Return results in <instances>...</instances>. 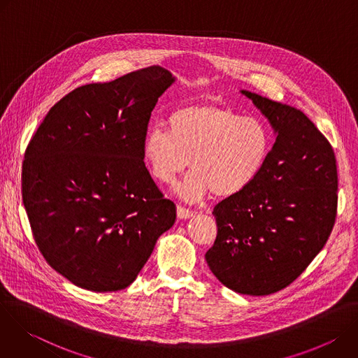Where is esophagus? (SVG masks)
<instances>
[{
  "label": "esophagus",
  "mask_w": 358,
  "mask_h": 358,
  "mask_svg": "<svg viewBox=\"0 0 358 358\" xmlns=\"http://www.w3.org/2000/svg\"><path fill=\"white\" fill-rule=\"evenodd\" d=\"M192 211L191 210H188V208H185V207H182V206H178L177 207V215H178V218L180 220H187V218H189V217H192Z\"/></svg>",
  "instance_id": "esophagus-1"
}]
</instances>
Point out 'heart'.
Masks as SVG:
<instances>
[{"mask_svg": "<svg viewBox=\"0 0 358 358\" xmlns=\"http://www.w3.org/2000/svg\"><path fill=\"white\" fill-rule=\"evenodd\" d=\"M169 131L152 127L143 141V159L151 176L171 184L187 169L180 187L189 201L213 191L229 198L249 188L264 171L272 150V134L259 119L243 117L231 108L189 103L176 109Z\"/></svg>", "mask_w": 358, "mask_h": 358, "instance_id": "1", "label": "heart"}]
</instances>
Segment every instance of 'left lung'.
<instances>
[{"label": "left lung", "instance_id": "obj_1", "mask_svg": "<svg viewBox=\"0 0 358 358\" xmlns=\"http://www.w3.org/2000/svg\"><path fill=\"white\" fill-rule=\"evenodd\" d=\"M241 92L278 136L261 176L215 206L218 232L206 259L227 287L265 296L296 280L326 245L337 215V164L331 144L303 112Z\"/></svg>", "mask_w": 358, "mask_h": 358}]
</instances>
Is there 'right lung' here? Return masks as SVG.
Segmentation results:
<instances>
[{
  "mask_svg": "<svg viewBox=\"0 0 358 358\" xmlns=\"http://www.w3.org/2000/svg\"><path fill=\"white\" fill-rule=\"evenodd\" d=\"M176 79L162 66L76 87L32 136L22 201L45 261L73 285L116 292L137 278L176 222L143 162L159 97Z\"/></svg>",
  "mask_w": 358,
  "mask_h": 358,
  "instance_id": "right-lung-1",
  "label": "right lung"
}]
</instances>
